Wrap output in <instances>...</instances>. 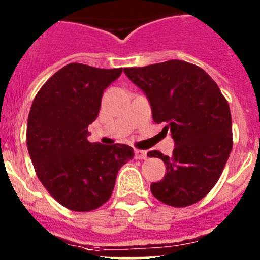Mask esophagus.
Returning a JSON list of instances; mask_svg holds the SVG:
<instances>
[{"label":"esophagus","mask_w":260,"mask_h":260,"mask_svg":"<svg viewBox=\"0 0 260 260\" xmlns=\"http://www.w3.org/2000/svg\"><path fill=\"white\" fill-rule=\"evenodd\" d=\"M134 157L137 158V160H144V158H147V151L135 150L134 151Z\"/></svg>","instance_id":"esophagus-1"}]
</instances>
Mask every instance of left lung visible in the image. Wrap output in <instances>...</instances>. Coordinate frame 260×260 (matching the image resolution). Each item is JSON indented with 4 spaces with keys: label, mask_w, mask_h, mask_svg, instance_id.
Masks as SVG:
<instances>
[{
    "label": "left lung",
    "mask_w": 260,
    "mask_h": 260,
    "mask_svg": "<svg viewBox=\"0 0 260 260\" xmlns=\"http://www.w3.org/2000/svg\"><path fill=\"white\" fill-rule=\"evenodd\" d=\"M125 74L146 93L156 123L174 139L173 155L151 151L167 174L151 185L153 197L172 207L191 206L219 181L233 146L232 116L219 86L199 66L180 59L126 68Z\"/></svg>",
    "instance_id": "obj_1"
}]
</instances>
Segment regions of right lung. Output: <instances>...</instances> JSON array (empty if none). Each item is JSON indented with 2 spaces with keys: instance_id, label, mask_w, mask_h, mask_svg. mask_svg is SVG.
I'll use <instances>...</instances> for the list:
<instances>
[{
  "instance_id": "obj_1",
  "label": "right lung",
  "mask_w": 260,
  "mask_h": 260,
  "mask_svg": "<svg viewBox=\"0 0 260 260\" xmlns=\"http://www.w3.org/2000/svg\"><path fill=\"white\" fill-rule=\"evenodd\" d=\"M122 69L69 63L53 74L34 99L27 122V148L39 180L63 207L99 208L110 198L119 168L134 157L126 144L88 142L104 89Z\"/></svg>"
}]
</instances>
